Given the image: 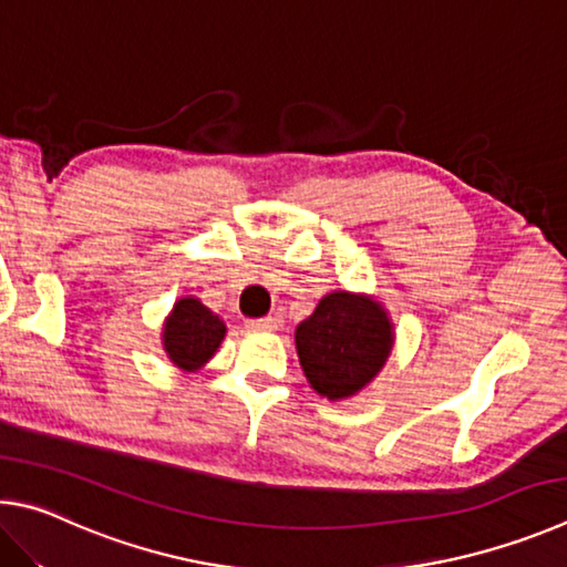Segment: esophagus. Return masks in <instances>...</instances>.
I'll use <instances>...</instances> for the list:
<instances>
[{
    "mask_svg": "<svg viewBox=\"0 0 567 567\" xmlns=\"http://www.w3.org/2000/svg\"><path fill=\"white\" fill-rule=\"evenodd\" d=\"M246 329L251 331H274L276 329V319L274 316H264V319H248Z\"/></svg>",
    "mask_w": 567,
    "mask_h": 567,
    "instance_id": "1",
    "label": "esophagus"
}]
</instances>
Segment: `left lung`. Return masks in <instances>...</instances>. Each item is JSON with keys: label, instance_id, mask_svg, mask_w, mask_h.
Instances as JSON below:
<instances>
[{"label": "left lung", "instance_id": "obj_1", "mask_svg": "<svg viewBox=\"0 0 567 567\" xmlns=\"http://www.w3.org/2000/svg\"><path fill=\"white\" fill-rule=\"evenodd\" d=\"M393 349V323L379 301L361 293L323 296L296 329V351L311 389L329 401L369 385Z\"/></svg>", "mask_w": 567, "mask_h": 567}]
</instances>
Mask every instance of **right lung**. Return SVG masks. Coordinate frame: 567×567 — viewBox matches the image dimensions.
<instances>
[{
	"mask_svg": "<svg viewBox=\"0 0 567 567\" xmlns=\"http://www.w3.org/2000/svg\"><path fill=\"white\" fill-rule=\"evenodd\" d=\"M226 336V326L198 299H178L164 323V351L182 371H198Z\"/></svg>",
	"mask_w": 567,
	"mask_h": 567,
	"instance_id": "add662e5",
	"label": "right lung"
}]
</instances>
